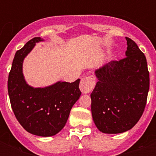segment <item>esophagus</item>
Segmentation results:
<instances>
[{
	"label": "esophagus",
	"mask_w": 156,
	"mask_h": 156,
	"mask_svg": "<svg viewBox=\"0 0 156 156\" xmlns=\"http://www.w3.org/2000/svg\"><path fill=\"white\" fill-rule=\"evenodd\" d=\"M95 85V78L94 76H88V77H84L81 79L80 88L81 91L83 94H87L93 90Z\"/></svg>",
	"instance_id": "1"
}]
</instances>
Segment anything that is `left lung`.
I'll return each instance as SVG.
<instances>
[{
  "instance_id": "left-lung-1",
  "label": "left lung",
  "mask_w": 156,
  "mask_h": 156,
  "mask_svg": "<svg viewBox=\"0 0 156 156\" xmlns=\"http://www.w3.org/2000/svg\"><path fill=\"white\" fill-rule=\"evenodd\" d=\"M126 57L95 70L98 82L90 94L91 113L98 129L120 133L130 129L145 109L150 77L147 59L133 40L126 37Z\"/></svg>"
}]
</instances>
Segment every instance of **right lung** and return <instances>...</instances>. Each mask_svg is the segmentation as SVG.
<instances>
[{
  "instance_id": "add662e5",
  "label": "right lung",
  "mask_w": 156,
  "mask_h": 156,
  "mask_svg": "<svg viewBox=\"0 0 156 156\" xmlns=\"http://www.w3.org/2000/svg\"><path fill=\"white\" fill-rule=\"evenodd\" d=\"M40 37L29 40L17 51L8 78V93L13 113L21 126L29 133L49 137L66 126L69 112L79 99L80 79L73 83L57 82L44 88H34L27 83L23 62Z\"/></svg>"
}]
</instances>
